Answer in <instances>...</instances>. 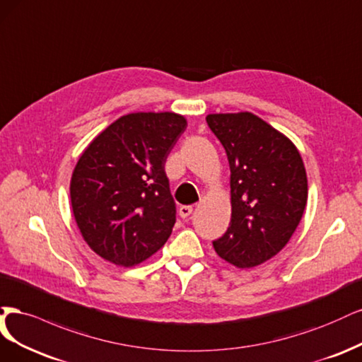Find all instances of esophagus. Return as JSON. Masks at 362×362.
<instances>
[{
    "label": "esophagus",
    "instance_id": "34e87169",
    "mask_svg": "<svg viewBox=\"0 0 362 362\" xmlns=\"http://www.w3.org/2000/svg\"><path fill=\"white\" fill-rule=\"evenodd\" d=\"M192 206H180V209H179V215L183 218V219H186L188 218L191 214H192Z\"/></svg>",
    "mask_w": 362,
    "mask_h": 362
}]
</instances>
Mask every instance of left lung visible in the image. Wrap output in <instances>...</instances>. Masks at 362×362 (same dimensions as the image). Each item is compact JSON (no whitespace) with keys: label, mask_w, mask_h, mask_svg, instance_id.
<instances>
[{"label":"left lung","mask_w":362,"mask_h":362,"mask_svg":"<svg viewBox=\"0 0 362 362\" xmlns=\"http://www.w3.org/2000/svg\"><path fill=\"white\" fill-rule=\"evenodd\" d=\"M230 165L231 221L214 240L221 259L254 267L272 259L304 215L308 183L296 146L252 112L209 114Z\"/></svg>","instance_id":"1"}]
</instances>
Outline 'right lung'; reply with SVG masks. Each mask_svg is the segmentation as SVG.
Returning a JSON list of instances; mask_svg holds the SVG:
<instances>
[{"label": "right lung", "instance_id": "right-lung-1", "mask_svg": "<svg viewBox=\"0 0 362 362\" xmlns=\"http://www.w3.org/2000/svg\"><path fill=\"white\" fill-rule=\"evenodd\" d=\"M176 112H132L102 131L78 159L71 202L88 247L119 266L147 260L176 223L167 156L185 132Z\"/></svg>", "mask_w": 362, "mask_h": 362}]
</instances>
